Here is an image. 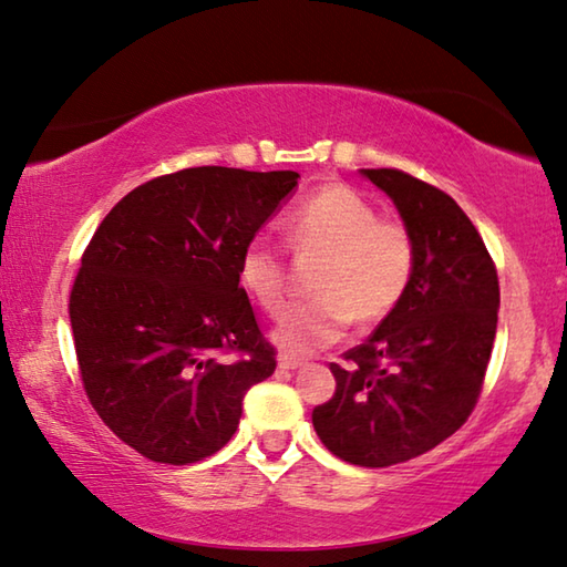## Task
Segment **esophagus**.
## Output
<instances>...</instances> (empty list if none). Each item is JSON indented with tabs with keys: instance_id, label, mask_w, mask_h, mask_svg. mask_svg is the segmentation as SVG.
Masks as SVG:
<instances>
[{
	"instance_id": "obj_1",
	"label": "esophagus",
	"mask_w": 567,
	"mask_h": 567,
	"mask_svg": "<svg viewBox=\"0 0 567 567\" xmlns=\"http://www.w3.org/2000/svg\"><path fill=\"white\" fill-rule=\"evenodd\" d=\"M278 367H281V369H299V367H303V361L296 359V357H289V354H281V357H278Z\"/></svg>"
}]
</instances>
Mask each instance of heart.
I'll use <instances>...</instances> for the list:
<instances>
[{
  "label": "heart",
  "mask_w": 567,
  "mask_h": 567,
  "mask_svg": "<svg viewBox=\"0 0 567 567\" xmlns=\"http://www.w3.org/2000/svg\"><path fill=\"white\" fill-rule=\"evenodd\" d=\"M284 234L296 254L327 250L313 278L311 301L296 303L278 323L276 344L291 354L337 344L351 321L386 319L410 291L416 271V244L402 220L379 218L374 203L344 183L311 190L284 216ZM289 261L281 246L248 240L238 261V281L268 317L289 299Z\"/></svg>",
  "instance_id": "obj_1"
}]
</instances>
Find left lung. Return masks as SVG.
<instances>
[{"label":"left lung","instance_id":"8db88e82","mask_svg":"<svg viewBox=\"0 0 567 567\" xmlns=\"http://www.w3.org/2000/svg\"><path fill=\"white\" fill-rule=\"evenodd\" d=\"M412 230L416 271L402 303L344 359L337 392L311 414L331 454L392 467L452 437L475 410L493 354L499 284L493 256L447 193L396 168L364 171Z\"/></svg>","mask_w":567,"mask_h":567}]
</instances>
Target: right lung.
<instances>
[{
	"mask_svg": "<svg viewBox=\"0 0 567 567\" xmlns=\"http://www.w3.org/2000/svg\"><path fill=\"white\" fill-rule=\"evenodd\" d=\"M296 181L220 165L161 175L130 190L82 254L70 293L82 386L143 457L216 454L248 389L274 374L238 261Z\"/></svg>",
	"mask_w": 567,
	"mask_h": 567,
	"instance_id": "right-lung-1",
	"label": "right lung"
}]
</instances>
